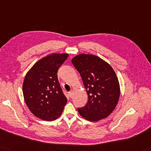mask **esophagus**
Masks as SVG:
<instances>
[{"mask_svg":"<svg viewBox=\"0 0 151 151\" xmlns=\"http://www.w3.org/2000/svg\"><path fill=\"white\" fill-rule=\"evenodd\" d=\"M73 90H71V91H70L69 92V96H70V97H71V96H72V94H73Z\"/></svg>","mask_w":151,"mask_h":151,"instance_id":"34e87169","label":"esophagus"}]
</instances>
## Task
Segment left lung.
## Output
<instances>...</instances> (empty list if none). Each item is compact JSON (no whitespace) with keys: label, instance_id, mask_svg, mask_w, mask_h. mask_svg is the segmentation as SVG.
<instances>
[{"label":"left lung","instance_id":"8db88e82","mask_svg":"<svg viewBox=\"0 0 151 151\" xmlns=\"http://www.w3.org/2000/svg\"><path fill=\"white\" fill-rule=\"evenodd\" d=\"M71 62L81 76L88 95L87 104L78 109L79 114L90 122L107 118L116 106L120 94V84L113 69L93 55L80 54Z\"/></svg>","mask_w":151,"mask_h":151}]
</instances>
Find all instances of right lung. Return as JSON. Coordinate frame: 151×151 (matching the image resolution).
<instances>
[{
	"label": "right lung",
	"mask_w": 151,
	"mask_h": 151,
	"mask_svg": "<svg viewBox=\"0 0 151 151\" xmlns=\"http://www.w3.org/2000/svg\"><path fill=\"white\" fill-rule=\"evenodd\" d=\"M68 57L66 53L47 55L37 62L24 78V100L31 113L42 120L53 121L57 119L67 103L57 72Z\"/></svg>",
	"instance_id": "add662e5"
}]
</instances>
